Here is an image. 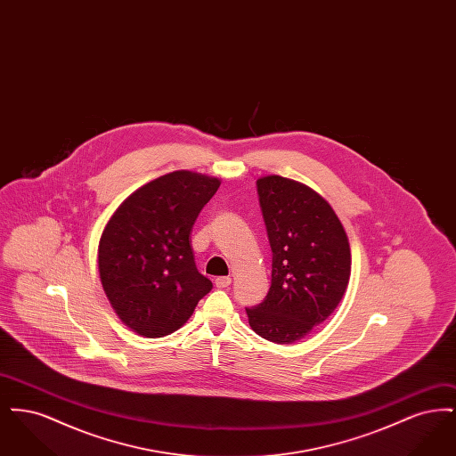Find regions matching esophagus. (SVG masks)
<instances>
[{"label":"esophagus","instance_id":"1","mask_svg":"<svg viewBox=\"0 0 456 456\" xmlns=\"http://www.w3.org/2000/svg\"><path fill=\"white\" fill-rule=\"evenodd\" d=\"M231 285V277H217L216 279V287L217 289H225Z\"/></svg>","mask_w":456,"mask_h":456}]
</instances>
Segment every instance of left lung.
Listing matches in <instances>:
<instances>
[{
    "label": "left lung",
    "instance_id": "obj_1",
    "mask_svg": "<svg viewBox=\"0 0 456 456\" xmlns=\"http://www.w3.org/2000/svg\"><path fill=\"white\" fill-rule=\"evenodd\" d=\"M272 248V285L246 307L251 328L270 342L294 344L323 323L350 279V246L325 198L282 175L256 181Z\"/></svg>",
    "mask_w": 456,
    "mask_h": 456
}]
</instances>
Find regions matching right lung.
Segmentation results:
<instances>
[{
  "label": "right lung",
  "mask_w": 456,
  "mask_h": 456,
  "mask_svg": "<svg viewBox=\"0 0 456 456\" xmlns=\"http://www.w3.org/2000/svg\"><path fill=\"white\" fill-rule=\"evenodd\" d=\"M217 177L174 171L128 196L99 240V273L125 325L155 338L184 325L212 282L196 268L191 229Z\"/></svg>",
  "instance_id": "1"
}]
</instances>
